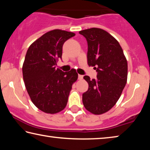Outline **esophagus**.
<instances>
[{"instance_id":"obj_1","label":"esophagus","mask_w":150,"mask_h":150,"mask_svg":"<svg viewBox=\"0 0 150 150\" xmlns=\"http://www.w3.org/2000/svg\"><path fill=\"white\" fill-rule=\"evenodd\" d=\"M83 78V76L82 75H78V79L79 80H82Z\"/></svg>"}]
</instances>
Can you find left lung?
Here are the masks:
<instances>
[{
  "label": "left lung",
  "mask_w": 150,
  "mask_h": 150,
  "mask_svg": "<svg viewBox=\"0 0 150 150\" xmlns=\"http://www.w3.org/2000/svg\"><path fill=\"white\" fill-rule=\"evenodd\" d=\"M87 39V63L97 71L96 79L87 75L88 84L83 94L85 108L94 115H102L118 100L127 82L128 63L120 44L105 30L97 28L79 32Z\"/></svg>",
  "instance_id": "left-lung-1"
}]
</instances>
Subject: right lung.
<instances>
[{
	"instance_id": "right-lung-1",
	"label": "right lung",
	"mask_w": 150,
	"mask_h": 150,
	"mask_svg": "<svg viewBox=\"0 0 150 150\" xmlns=\"http://www.w3.org/2000/svg\"><path fill=\"white\" fill-rule=\"evenodd\" d=\"M75 33L62 30L47 32L30 45L22 66L25 87L34 105L47 114L65 108L72 85L77 80L75 69L63 72L55 66L62 59L64 42Z\"/></svg>"
}]
</instances>
